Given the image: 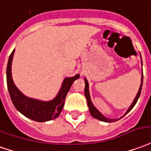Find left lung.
<instances>
[{"label":"left lung","instance_id":"1","mask_svg":"<svg viewBox=\"0 0 151 151\" xmlns=\"http://www.w3.org/2000/svg\"><path fill=\"white\" fill-rule=\"evenodd\" d=\"M141 56V55H140ZM142 59V57H141ZM84 81H85V89H84V94H85V96H86V101H87V105H88V108H89V111H90L91 115L92 116L93 118L96 119H99L100 121H102V122H105V123H113V122H116L118 121L120 119H122L123 117L127 114V113L130 111L135 106V105L137 104L138 99L140 97V95H141V92H142V83H143V72L142 73V79H141V85H140V87H139V90H138V92L137 94V96H135L134 100L132 101V103L131 104L130 107L127 109V110L126 111V113L123 114L122 117H120L119 119H109L107 117H105V115H103L95 107V105H93L92 101L91 100V96L90 92H89V83L87 82L86 78H84Z\"/></svg>","mask_w":151,"mask_h":151}]
</instances>
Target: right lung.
<instances>
[{
  "label": "right lung",
  "instance_id": "1",
  "mask_svg": "<svg viewBox=\"0 0 151 151\" xmlns=\"http://www.w3.org/2000/svg\"><path fill=\"white\" fill-rule=\"evenodd\" d=\"M14 50L10 54L6 68V81L11 101L16 109L23 115L37 122H47L56 119L60 114L65 105V100L73 82L80 75L65 78L56 96L50 101H44L26 96L15 86L12 78L11 65Z\"/></svg>",
  "mask_w": 151,
  "mask_h": 151
}]
</instances>
